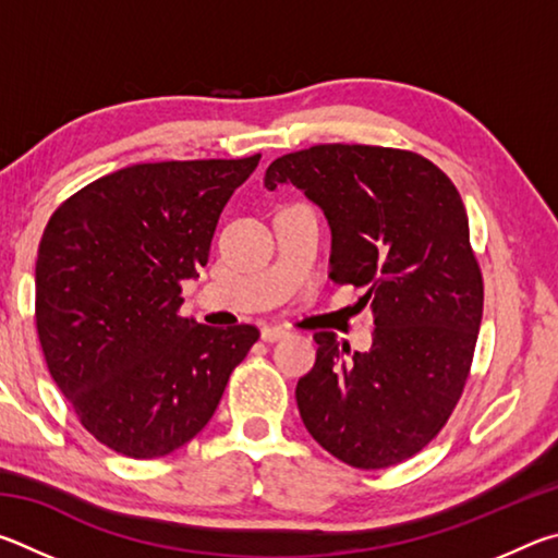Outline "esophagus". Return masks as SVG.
<instances>
[{"label": "esophagus", "mask_w": 558, "mask_h": 558, "mask_svg": "<svg viewBox=\"0 0 558 558\" xmlns=\"http://www.w3.org/2000/svg\"><path fill=\"white\" fill-rule=\"evenodd\" d=\"M286 335H288V329H282V327H263L260 329L263 342H278V339H282Z\"/></svg>", "instance_id": "34e87169"}]
</instances>
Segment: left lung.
<instances>
[{"label":"left lung","instance_id":"1","mask_svg":"<svg viewBox=\"0 0 558 558\" xmlns=\"http://www.w3.org/2000/svg\"><path fill=\"white\" fill-rule=\"evenodd\" d=\"M268 192L298 186L332 231L329 276L366 288L374 344L352 352L317 332L295 389L300 418L347 465L379 470L438 436L468 381L483 276L456 184L405 149L315 145L266 169Z\"/></svg>","mask_w":558,"mask_h":558}]
</instances>
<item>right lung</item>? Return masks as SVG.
Listing matches in <instances>:
<instances>
[{
    "label": "right lung",
    "instance_id": "add662e5",
    "mask_svg": "<svg viewBox=\"0 0 558 558\" xmlns=\"http://www.w3.org/2000/svg\"><path fill=\"white\" fill-rule=\"evenodd\" d=\"M243 159L132 165L83 186L46 223L36 329L83 428L128 458H162L199 433L260 332L179 317L209 260L226 202L258 167Z\"/></svg>",
    "mask_w": 558,
    "mask_h": 558
}]
</instances>
